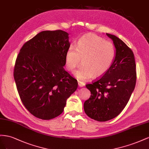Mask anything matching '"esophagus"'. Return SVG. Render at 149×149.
<instances>
[{"label":"esophagus","instance_id":"obj_1","mask_svg":"<svg viewBox=\"0 0 149 149\" xmlns=\"http://www.w3.org/2000/svg\"><path fill=\"white\" fill-rule=\"evenodd\" d=\"M78 84H79V87H84V86H85V83L84 82H80V81H79L78 82Z\"/></svg>","mask_w":149,"mask_h":149}]
</instances>
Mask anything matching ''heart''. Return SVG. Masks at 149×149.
<instances>
[{
	"label": "heart",
	"mask_w": 149,
	"mask_h": 149,
	"mask_svg": "<svg viewBox=\"0 0 149 149\" xmlns=\"http://www.w3.org/2000/svg\"><path fill=\"white\" fill-rule=\"evenodd\" d=\"M116 50L112 42L93 33L83 36L78 40L76 47L70 45L65 54L67 70L75 71L82 60V66L75 72L80 80H86L93 75L101 77L111 67Z\"/></svg>",
	"instance_id": "heart-1"
}]
</instances>
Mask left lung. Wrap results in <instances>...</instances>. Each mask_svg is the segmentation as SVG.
Returning a JSON list of instances; mask_svg holds the SVG:
<instances>
[{
  "mask_svg": "<svg viewBox=\"0 0 149 149\" xmlns=\"http://www.w3.org/2000/svg\"><path fill=\"white\" fill-rule=\"evenodd\" d=\"M116 49L110 69L100 79L86 84L91 92L84 102V111L92 119L105 122L117 117L125 108L137 79L134 53L119 38L109 33Z\"/></svg>",
  "mask_w": 149,
  "mask_h": 149,
  "instance_id": "obj_1",
  "label": "left lung"
}]
</instances>
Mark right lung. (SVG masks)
I'll return each mask as SVG.
<instances>
[{"instance_id": "add662e5", "label": "right lung", "mask_w": 149, "mask_h": 149, "mask_svg": "<svg viewBox=\"0 0 149 149\" xmlns=\"http://www.w3.org/2000/svg\"><path fill=\"white\" fill-rule=\"evenodd\" d=\"M69 33L42 31L23 45L16 58L14 77L22 104L33 116L50 120L61 115L78 87L66 72Z\"/></svg>"}]
</instances>
